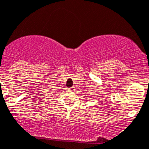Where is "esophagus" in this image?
Wrapping results in <instances>:
<instances>
[{
	"instance_id": "34e87169",
	"label": "esophagus",
	"mask_w": 149,
	"mask_h": 149,
	"mask_svg": "<svg viewBox=\"0 0 149 149\" xmlns=\"http://www.w3.org/2000/svg\"><path fill=\"white\" fill-rule=\"evenodd\" d=\"M68 91H70V92H73V91H74V87H70V88H68Z\"/></svg>"
}]
</instances>
